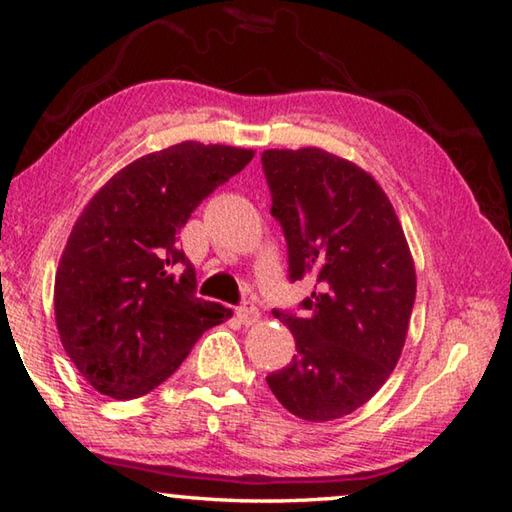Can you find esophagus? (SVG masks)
<instances>
[{"label": "esophagus", "mask_w": 512, "mask_h": 512, "mask_svg": "<svg viewBox=\"0 0 512 512\" xmlns=\"http://www.w3.org/2000/svg\"><path fill=\"white\" fill-rule=\"evenodd\" d=\"M235 314L244 325H253L259 320V311L253 302H241V305L235 309Z\"/></svg>", "instance_id": "1"}]
</instances>
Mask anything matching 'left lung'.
Masks as SVG:
<instances>
[{
	"instance_id": "8db88e82",
	"label": "left lung",
	"mask_w": 512,
	"mask_h": 512,
	"mask_svg": "<svg viewBox=\"0 0 512 512\" xmlns=\"http://www.w3.org/2000/svg\"><path fill=\"white\" fill-rule=\"evenodd\" d=\"M289 280L316 277L296 311L273 309L296 354L266 377L284 409L309 422L357 411L391 377L415 302L402 225L375 178L323 149L262 153Z\"/></svg>"
}]
</instances>
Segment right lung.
<instances>
[{
	"label": "right lung",
	"instance_id": "obj_1",
	"mask_svg": "<svg viewBox=\"0 0 512 512\" xmlns=\"http://www.w3.org/2000/svg\"><path fill=\"white\" fill-rule=\"evenodd\" d=\"M235 146L183 142L115 173L85 205L54 289L63 348L101 395L142 397L171 377L205 329L232 311L196 298L178 232L253 160Z\"/></svg>",
	"mask_w": 512,
	"mask_h": 512
}]
</instances>
